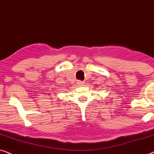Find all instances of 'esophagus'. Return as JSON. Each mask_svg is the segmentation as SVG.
<instances>
[{
  "mask_svg": "<svg viewBox=\"0 0 154 154\" xmlns=\"http://www.w3.org/2000/svg\"><path fill=\"white\" fill-rule=\"evenodd\" d=\"M77 84L79 86H84V84H85V82H82V81H78L77 82Z\"/></svg>",
  "mask_w": 154,
  "mask_h": 154,
  "instance_id": "1",
  "label": "esophagus"
}]
</instances>
